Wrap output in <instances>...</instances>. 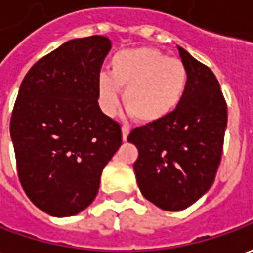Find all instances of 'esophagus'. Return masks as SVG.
<instances>
[{"instance_id": "34e87169", "label": "esophagus", "mask_w": 253, "mask_h": 253, "mask_svg": "<svg viewBox=\"0 0 253 253\" xmlns=\"http://www.w3.org/2000/svg\"><path fill=\"white\" fill-rule=\"evenodd\" d=\"M128 134H130V128L127 126L122 127V138H123V141H126L127 137H128Z\"/></svg>"}]
</instances>
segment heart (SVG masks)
<instances>
[{
	"label": "heart",
	"instance_id": "obj_1",
	"mask_svg": "<svg viewBox=\"0 0 253 253\" xmlns=\"http://www.w3.org/2000/svg\"><path fill=\"white\" fill-rule=\"evenodd\" d=\"M111 71L97 81L98 98L104 112L114 115L123 102L141 123H156L169 118L186 94L189 72L179 59L169 57L149 46L121 50L109 63Z\"/></svg>",
	"mask_w": 253,
	"mask_h": 253
}]
</instances>
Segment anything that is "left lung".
I'll list each match as a JSON object with an SVG mask.
<instances>
[{
	"mask_svg": "<svg viewBox=\"0 0 253 253\" xmlns=\"http://www.w3.org/2000/svg\"><path fill=\"white\" fill-rule=\"evenodd\" d=\"M189 72L186 94L163 121L134 128L127 141L137 146L134 163L139 190L166 211H181L215 181L227 125V105L213 72L178 46Z\"/></svg>",
	"mask_w": 253,
	"mask_h": 253,
	"instance_id": "8db88e82",
	"label": "left lung"
}]
</instances>
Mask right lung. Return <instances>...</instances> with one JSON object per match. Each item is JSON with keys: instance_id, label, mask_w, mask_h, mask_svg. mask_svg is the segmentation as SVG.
Wrapping results in <instances>:
<instances>
[{"instance_id": "add662e5", "label": "right lung", "mask_w": 253, "mask_h": 253, "mask_svg": "<svg viewBox=\"0 0 253 253\" xmlns=\"http://www.w3.org/2000/svg\"><path fill=\"white\" fill-rule=\"evenodd\" d=\"M109 49L102 35L68 41L30 68L17 93L10 118L17 175L28 199L52 216L93 203L122 145L121 125L97 101Z\"/></svg>"}]
</instances>
